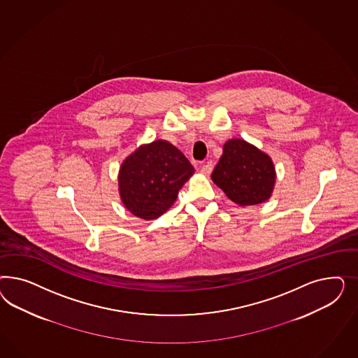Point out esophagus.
Listing matches in <instances>:
<instances>
[{
  "mask_svg": "<svg viewBox=\"0 0 358 358\" xmlns=\"http://www.w3.org/2000/svg\"><path fill=\"white\" fill-rule=\"evenodd\" d=\"M211 172H213V164L210 163V162L201 165V173L208 176Z\"/></svg>",
  "mask_w": 358,
  "mask_h": 358,
  "instance_id": "1",
  "label": "esophagus"
}]
</instances>
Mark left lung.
<instances>
[{
  "label": "left lung",
  "mask_w": 358,
  "mask_h": 358,
  "mask_svg": "<svg viewBox=\"0 0 358 358\" xmlns=\"http://www.w3.org/2000/svg\"><path fill=\"white\" fill-rule=\"evenodd\" d=\"M211 178L231 201L250 206L271 196L275 172L266 153L245 141L231 139L224 144Z\"/></svg>",
  "instance_id": "obj_1"
}]
</instances>
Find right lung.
I'll return each mask as SVG.
<instances>
[{
    "mask_svg": "<svg viewBox=\"0 0 358 358\" xmlns=\"http://www.w3.org/2000/svg\"><path fill=\"white\" fill-rule=\"evenodd\" d=\"M193 173V165L169 141L141 145L120 166L122 202L136 217L156 219L173 205Z\"/></svg>",
    "mask_w": 358,
    "mask_h": 358,
    "instance_id": "1",
    "label": "right lung"
}]
</instances>
